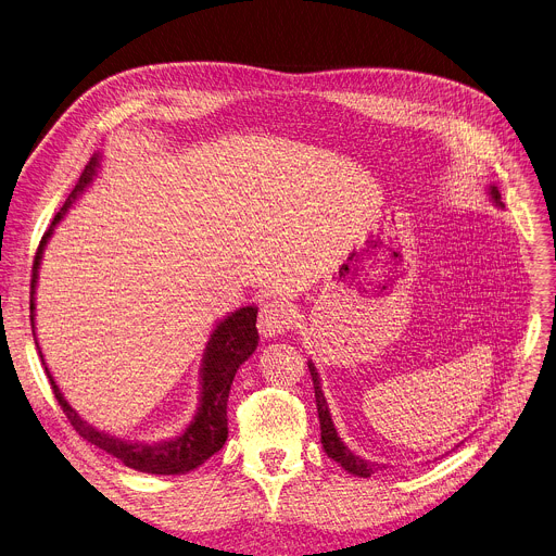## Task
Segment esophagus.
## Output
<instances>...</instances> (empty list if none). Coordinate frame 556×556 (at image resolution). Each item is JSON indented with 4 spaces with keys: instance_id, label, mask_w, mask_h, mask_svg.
Listing matches in <instances>:
<instances>
[{
    "instance_id": "34e87169",
    "label": "esophagus",
    "mask_w": 556,
    "mask_h": 556,
    "mask_svg": "<svg viewBox=\"0 0 556 556\" xmlns=\"http://www.w3.org/2000/svg\"><path fill=\"white\" fill-rule=\"evenodd\" d=\"M294 324V313L281 301H266L260 308V332L262 337H279Z\"/></svg>"
}]
</instances>
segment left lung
I'll list each match as a JSON object with an SVG mask.
<instances>
[{"label": "left lung", "instance_id": "1", "mask_svg": "<svg viewBox=\"0 0 556 556\" xmlns=\"http://www.w3.org/2000/svg\"><path fill=\"white\" fill-rule=\"evenodd\" d=\"M490 194H492V199L496 201V204L501 206V194H498V190H496L494 186H490ZM308 370H311L313 386H315V401H317V413H319V424H321V443H324L326 454H328L330 459H334L343 470H348L350 475L364 477V479L370 477V475H375L381 466L357 457V454L350 452L348 445H343V441L337 437V430H334L332 419H330V410H328L326 396H324V392H321L319 372H317V368H315L313 362H308Z\"/></svg>", "mask_w": 556, "mask_h": 556}]
</instances>
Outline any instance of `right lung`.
<instances>
[{
    "label": "right lung",
    "instance_id": "add662e5",
    "mask_svg": "<svg viewBox=\"0 0 556 556\" xmlns=\"http://www.w3.org/2000/svg\"><path fill=\"white\" fill-rule=\"evenodd\" d=\"M99 168V155L94 153L90 162L86 164L84 173L79 175L77 186L68 194L66 204L60 208L55 215L53 224L43 232L37 252H35V262H33V279H30V326L35 334V286H37V270L39 262L43 255V245L48 243L50 235H53V228L62 222L66 211L71 208L73 201L81 194V190L92 181L94 173ZM260 341L257 332V308L255 306H245L235 311L230 317H226L211 334V341L204 352V364H201V403H199V413L192 419V424L175 439L162 441V443H139V441H124L119 437H111L106 432H99L92 426H88L64 399L60 392L55 379L50 377L48 368V381L50 388H53L55 399L60 401V406L64 415L68 417L71 426L84 437L88 443L102 447L104 452L113 454L115 459H119L124 466L148 472V475H186L194 468H199L206 459H211L215 452L222 450V445L228 439V394L230 386L235 379V372L239 366L255 352ZM37 343V341H35ZM39 348V345H37ZM41 357V350H39ZM43 362V359H41ZM46 366V364H43Z\"/></svg>",
    "mask_w": 556,
    "mask_h": 556
}]
</instances>
